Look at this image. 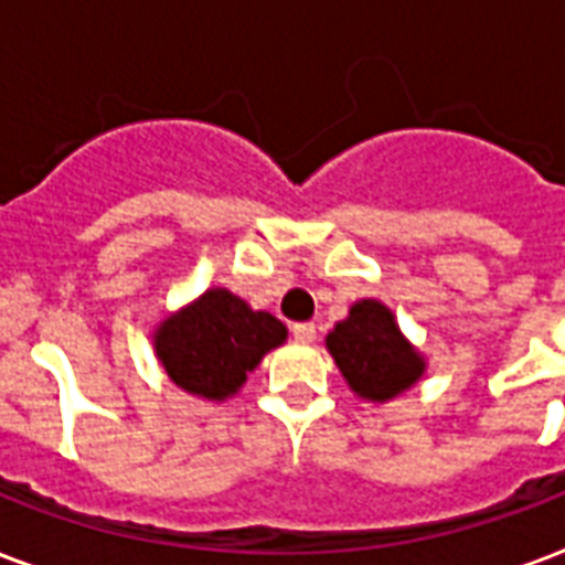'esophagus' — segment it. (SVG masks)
Instances as JSON below:
<instances>
[{"label":"esophagus","mask_w":565,"mask_h":565,"mask_svg":"<svg viewBox=\"0 0 565 565\" xmlns=\"http://www.w3.org/2000/svg\"><path fill=\"white\" fill-rule=\"evenodd\" d=\"M292 337H296L299 343H313V340H317V326H313V322H296V326H292Z\"/></svg>","instance_id":"esophagus-1"}]
</instances>
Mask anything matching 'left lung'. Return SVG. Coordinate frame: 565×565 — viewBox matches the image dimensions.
Listing matches in <instances>:
<instances>
[{"mask_svg":"<svg viewBox=\"0 0 565 565\" xmlns=\"http://www.w3.org/2000/svg\"><path fill=\"white\" fill-rule=\"evenodd\" d=\"M326 349L349 390L363 402H390L419 384L428 370L425 354L402 334L393 310L377 299L354 301L349 317L328 331Z\"/></svg>","mask_w":565,"mask_h":565,"instance_id":"obj_1","label":"left lung"}]
</instances>
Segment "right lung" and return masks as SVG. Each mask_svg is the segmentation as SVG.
Wrapping results in <instances>:
<instances>
[{
	"label": "right lung",
	"mask_w": 565,
	"mask_h": 565,
	"mask_svg": "<svg viewBox=\"0 0 565 565\" xmlns=\"http://www.w3.org/2000/svg\"><path fill=\"white\" fill-rule=\"evenodd\" d=\"M287 340V326L266 310H252L225 287L163 317L152 343L163 372L184 393L204 402H228L257 370L264 354Z\"/></svg>",
	"instance_id": "obj_1"
}]
</instances>
